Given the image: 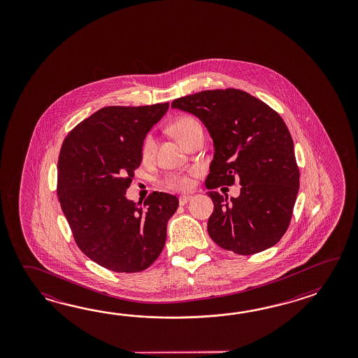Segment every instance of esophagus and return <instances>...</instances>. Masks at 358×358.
Instances as JSON below:
<instances>
[{
	"instance_id": "esophagus-1",
	"label": "esophagus",
	"mask_w": 358,
	"mask_h": 358,
	"mask_svg": "<svg viewBox=\"0 0 358 358\" xmlns=\"http://www.w3.org/2000/svg\"><path fill=\"white\" fill-rule=\"evenodd\" d=\"M190 199H192V196H189V194H182V196H180V198H179V205H187Z\"/></svg>"
}]
</instances>
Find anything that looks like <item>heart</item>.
Wrapping results in <instances>:
<instances>
[{"mask_svg":"<svg viewBox=\"0 0 358 358\" xmlns=\"http://www.w3.org/2000/svg\"><path fill=\"white\" fill-rule=\"evenodd\" d=\"M202 129L201 122H198L196 117L190 116V115H182L179 117H176L174 122L171 124V130L176 134V137L184 143L188 138L197 130ZM156 151V138L152 133H148L145 136L142 145H141V155L145 160H148L153 157ZM168 185L170 188L174 189H187L192 185V180L188 176H182V174H176V176H169Z\"/></svg>","mask_w":358,"mask_h":358,"instance_id":"b5f03b06","label":"heart"}]
</instances>
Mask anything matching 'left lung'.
Instances as JSON below:
<instances>
[{
	"instance_id": "obj_1",
	"label": "left lung",
	"mask_w": 358,
	"mask_h": 358,
	"mask_svg": "<svg viewBox=\"0 0 358 358\" xmlns=\"http://www.w3.org/2000/svg\"><path fill=\"white\" fill-rule=\"evenodd\" d=\"M196 115L213 137L207 189L242 185L239 197L210 190L213 213L207 224L215 243L236 255H253L278 243L289 227L299 189L293 139L282 116L247 92H198L171 102Z\"/></svg>"
}]
</instances>
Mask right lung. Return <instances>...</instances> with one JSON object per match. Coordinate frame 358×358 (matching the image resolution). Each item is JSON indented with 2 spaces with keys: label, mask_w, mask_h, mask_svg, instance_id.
Segmentation results:
<instances>
[{
  "label": "right lung",
  "mask_w": 358,
  "mask_h": 358,
  "mask_svg": "<svg viewBox=\"0 0 358 358\" xmlns=\"http://www.w3.org/2000/svg\"><path fill=\"white\" fill-rule=\"evenodd\" d=\"M150 106H107L70 130L57 161V197L76 245L115 273H139L160 256L168 221L179 201L153 192L143 205L125 197L145 134L168 111Z\"/></svg>",
  "instance_id": "right-lung-1"
}]
</instances>
